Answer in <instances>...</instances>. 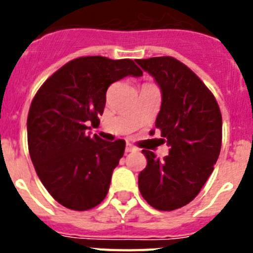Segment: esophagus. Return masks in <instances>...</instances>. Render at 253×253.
<instances>
[{"instance_id":"1","label":"esophagus","mask_w":253,"mask_h":253,"mask_svg":"<svg viewBox=\"0 0 253 253\" xmlns=\"http://www.w3.org/2000/svg\"><path fill=\"white\" fill-rule=\"evenodd\" d=\"M137 151V148L134 146H131L130 143H126V147H125V152H134Z\"/></svg>"}]
</instances>
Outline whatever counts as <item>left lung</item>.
<instances>
[{
	"label": "left lung",
	"instance_id": "8db88e82",
	"mask_svg": "<svg viewBox=\"0 0 253 253\" xmlns=\"http://www.w3.org/2000/svg\"><path fill=\"white\" fill-rule=\"evenodd\" d=\"M135 62L160 86L156 128L169 147L162 161L143 149L147 166L138 186L151 207L169 211L194 200L211 175L222 147V114L213 93L180 60L154 57Z\"/></svg>",
	"mask_w": 253,
	"mask_h": 253
}]
</instances>
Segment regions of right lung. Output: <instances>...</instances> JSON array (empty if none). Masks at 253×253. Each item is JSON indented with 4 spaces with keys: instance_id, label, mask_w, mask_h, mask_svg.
I'll return each instance as SVG.
<instances>
[{
    "instance_id": "add662e5",
    "label": "right lung",
    "mask_w": 253,
    "mask_h": 253,
    "mask_svg": "<svg viewBox=\"0 0 253 253\" xmlns=\"http://www.w3.org/2000/svg\"><path fill=\"white\" fill-rule=\"evenodd\" d=\"M142 75L131 59L82 57L58 69L35 95L28 115L29 153L40 181L63 207L88 210L106 196L125 142L90 137L87 125L100 123L111 84Z\"/></svg>"
}]
</instances>
